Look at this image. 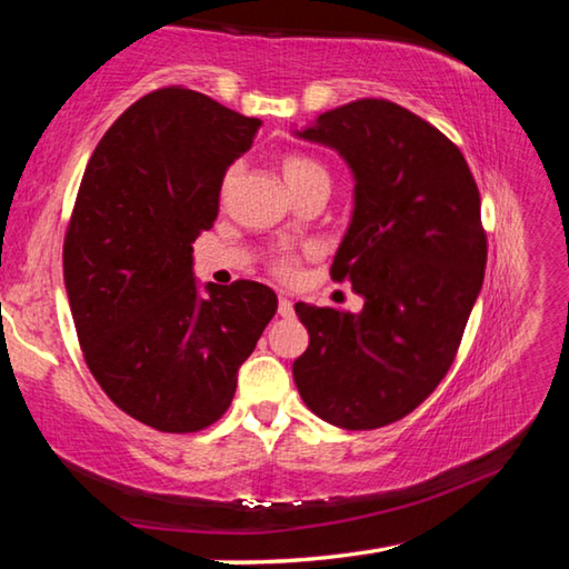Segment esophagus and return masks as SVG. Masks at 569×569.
<instances>
[{
  "instance_id": "obj_1",
  "label": "esophagus",
  "mask_w": 569,
  "mask_h": 569,
  "mask_svg": "<svg viewBox=\"0 0 569 569\" xmlns=\"http://www.w3.org/2000/svg\"><path fill=\"white\" fill-rule=\"evenodd\" d=\"M278 313L283 316V319H291L293 316V301L288 296H281L278 298Z\"/></svg>"
}]
</instances>
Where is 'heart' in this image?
Returning a JSON list of instances; mask_svg holds the SVG:
<instances>
[{"label":"heart","mask_w":569,"mask_h":569,"mask_svg":"<svg viewBox=\"0 0 569 569\" xmlns=\"http://www.w3.org/2000/svg\"><path fill=\"white\" fill-rule=\"evenodd\" d=\"M281 176L291 192L301 190L306 186L329 188V182H331V176H329V170H326V166H321L319 160L301 156V152H291V156H286L281 160ZM228 180H226V186H228ZM273 271L281 278H293L296 276V258L288 253L278 256L273 261Z\"/></svg>","instance_id":"heart-1"}]
</instances>
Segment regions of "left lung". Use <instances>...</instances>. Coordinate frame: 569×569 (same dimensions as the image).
<instances>
[{"instance_id": "1", "label": "left lung", "mask_w": 569, "mask_h": 569, "mask_svg": "<svg viewBox=\"0 0 569 569\" xmlns=\"http://www.w3.org/2000/svg\"><path fill=\"white\" fill-rule=\"evenodd\" d=\"M353 172V216L331 278L359 313L296 303L308 349L293 361L316 417L361 431L399 421L439 387L485 281L487 236L465 156L389 100H356L296 130Z\"/></svg>"}]
</instances>
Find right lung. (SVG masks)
Wrapping results in <instances>:
<instances>
[{
  "mask_svg": "<svg viewBox=\"0 0 569 569\" xmlns=\"http://www.w3.org/2000/svg\"><path fill=\"white\" fill-rule=\"evenodd\" d=\"M258 128L196 90L146 94L102 134L67 226L64 288L84 361L124 413L168 435L223 417L276 316L268 286L200 291L192 273V243Z\"/></svg>",
  "mask_w": 569,
  "mask_h": 569,
  "instance_id": "add662e5",
  "label": "right lung"
}]
</instances>
